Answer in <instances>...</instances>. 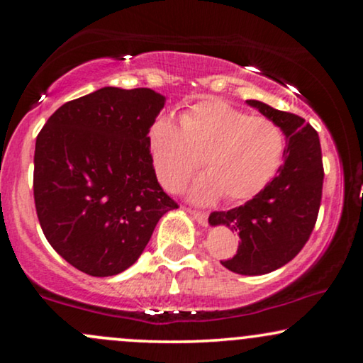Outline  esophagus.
<instances>
[{
  "instance_id": "obj_1",
  "label": "esophagus",
  "mask_w": 363,
  "mask_h": 363,
  "mask_svg": "<svg viewBox=\"0 0 363 363\" xmlns=\"http://www.w3.org/2000/svg\"><path fill=\"white\" fill-rule=\"evenodd\" d=\"M190 215L193 216V220L198 221V225H201V226H206L208 225V213L190 210Z\"/></svg>"
}]
</instances>
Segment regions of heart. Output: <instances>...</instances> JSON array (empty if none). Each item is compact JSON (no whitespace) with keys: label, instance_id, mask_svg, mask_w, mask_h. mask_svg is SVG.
I'll return each mask as SVG.
<instances>
[{"label":"heart","instance_id":"1","mask_svg":"<svg viewBox=\"0 0 363 363\" xmlns=\"http://www.w3.org/2000/svg\"><path fill=\"white\" fill-rule=\"evenodd\" d=\"M158 182L180 191L201 163L206 172L193 185L195 203L225 195L240 203L269 185L284 160L286 137L267 117L251 116L220 99H206L186 108L180 123L160 116L147 135Z\"/></svg>","mask_w":363,"mask_h":363}]
</instances>
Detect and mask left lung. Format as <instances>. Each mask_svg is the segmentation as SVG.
Returning a JSON list of instances; mask_svg holds the SVG:
<instances>
[{
    "instance_id": "left-lung-1",
    "label": "left lung",
    "mask_w": 363,
    "mask_h": 363,
    "mask_svg": "<svg viewBox=\"0 0 363 363\" xmlns=\"http://www.w3.org/2000/svg\"><path fill=\"white\" fill-rule=\"evenodd\" d=\"M246 102L281 127L284 163L252 200L230 211H213L208 223L241 238L236 255L221 264L236 274L259 276L294 259L309 240L319 215L324 167L319 135L304 118L259 101Z\"/></svg>"
}]
</instances>
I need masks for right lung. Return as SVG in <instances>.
Returning a JSON list of instances; mask_svg holds the SVG:
<instances>
[{"label":"right lung","mask_w":363,"mask_h":363,"mask_svg":"<svg viewBox=\"0 0 363 363\" xmlns=\"http://www.w3.org/2000/svg\"><path fill=\"white\" fill-rule=\"evenodd\" d=\"M165 106L152 89L102 87L57 108L34 150V203L57 255L89 276L125 271L178 205L162 190L148 128Z\"/></svg>","instance_id":"obj_1"}]
</instances>
